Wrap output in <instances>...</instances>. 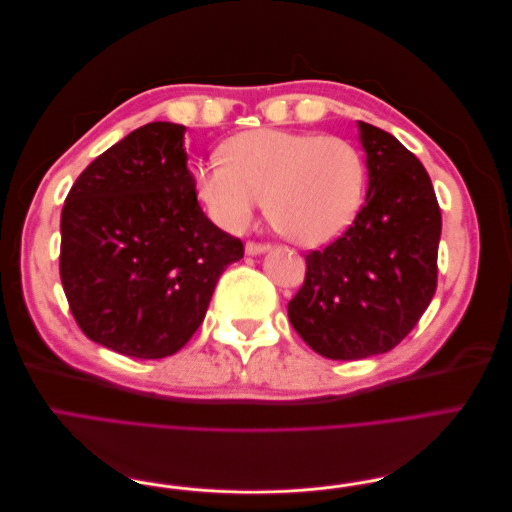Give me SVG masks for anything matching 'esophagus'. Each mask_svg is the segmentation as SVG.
<instances>
[{
    "label": "esophagus",
    "instance_id": "esophagus-1",
    "mask_svg": "<svg viewBox=\"0 0 512 512\" xmlns=\"http://www.w3.org/2000/svg\"><path fill=\"white\" fill-rule=\"evenodd\" d=\"M267 250H269L267 243H256V241H247L245 243V254H250V256L262 254V252H267Z\"/></svg>",
    "mask_w": 512,
    "mask_h": 512
}]
</instances>
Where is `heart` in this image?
Returning a JSON list of instances; mask_svg holds the SVG:
<instances>
[{"instance_id": "b5f03b06", "label": "heart", "mask_w": 512, "mask_h": 512, "mask_svg": "<svg viewBox=\"0 0 512 512\" xmlns=\"http://www.w3.org/2000/svg\"><path fill=\"white\" fill-rule=\"evenodd\" d=\"M363 153L342 136L260 128L232 136L222 160L200 164L196 190L215 224L239 232L267 196L288 239L322 245L344 232L365 196Z\"/></svg>"}]
</instances>
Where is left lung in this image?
Returning <instances> with one entry per match:
<instances>
[{
  "instance_id": "left-lung-1",
  "label": "left lung",
  "mask_w": 512,
  "mask_h": 512,
  "mask_svg": "<svg viewBox=\"0 0 512 512\" xmlns=\"http://www.w3.org/2000/svg\"><path fill=\"white\" fill-rule=\"evenodd\" d=\"M359 130L365 205L344 235L305 256V282L288 303L294 331L333 361L393 350L438 286L442 213L425 166L393 134L365 121Z\"/></svg>"
}]
</instances>
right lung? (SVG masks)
<instances>
[{
  "mask_svg": "<svg viewBox=\"0 0 512 512\" xmlns=\"http://www.w3.org/2000/svg\"><path fill=\"white\" fill-rule=\"evenodd\" d=\"M185 128L153 121L91 162L61 209L59 275L70 312L100 346L175 354L203 322L220 275L243 258L185 166Z\"/></svg>",
  "mask_w": 512,
  "mask_h": 512,
  "instance_id": "add662e5",
  "label": "right lung"
}]
</instances>
